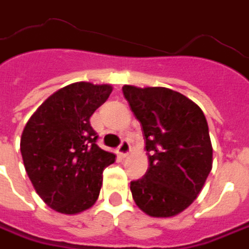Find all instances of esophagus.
Instances as JSON below:
<instances>
[{"mask_svg": "<svg viewBox=\"0 0 249 249\" xmlns=\"http://www.w3.org/2000/svg\"><path fill=\"white\" fill-rule=\"evenodd\" d=\"M129 150H131V145H129V142L128 141H123L120 146H118V153L121 155L123 157L128 156V153H129Z\"/></svg>", "mask_w": 249, "mask_h": 249, "instance_id": "obj_1", "label": "esophagus"}]
</instances>
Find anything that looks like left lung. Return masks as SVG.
I'll use <instances>...</instances> for the list:
<instances>
[{"instance_id":"obj_1","label":"left lung","mask_w":249,"mask_h":249,"mask_svg":"<svg viewBox=\"0 0 249 249\" xmlns=\"http://www.w3.org/2000/svg\"><path fill=\"white\" fill-rule=\"evenodd\" d=\"M123 93L141 123L149 159L145 176L131 181L132 198L149 216H176L195 200L212 170L205 114L167 88L125 85Z\"/></svg>"}]
</instances>
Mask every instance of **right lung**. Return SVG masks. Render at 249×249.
I'll use <instances>...</instances> for the list:
<instances>
[{
	"instance_id": "obj_1",
	"label": "right lung",
	"mask_w": 249,
	"mask_h": 249,
	"mask_svg": "<svg viewBox=\"0 0 249 249\" xmlns=\"http://www.w3.org/2000/svg\"><path fill=\"white\" fill-rule=\"evenodd\" d=\"M110 93V85L72 83L51 94L27 121L20 138L23 164L38 196L54 211H86L100 194L103 170L115 155L97 146L90 117Z\"/></svg>"
}]
</instances>
